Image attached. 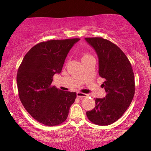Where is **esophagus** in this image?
Segmentation results:
<instances>
[{"instance_id":"esophagus-1","label":"esophagus","mask_w":151,"mask_h":151,"mask_svg":"<svg viewBox=\"0 0 151 151\" xmlns=\"http://www.w3.org/2000/svg\"><path fill=\"white\" fill-rule=\"evenodd\" d=\"M76 95H77V97H78V98H86V97H87V95L85 93H81V92H78Z\"/></svg>"}]
</instances>
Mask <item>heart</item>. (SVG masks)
<instances>
[{"label":"heart","mask_w":151,"mask_h":151,"mask_svg":"<svg viewBox=\"0 0 151 151\" xmlns=\"http://www.w3.org/2000/svg\"><path fill=\"white\" fill-rule=\"evenodd\" d=\"M91 58H93V56L91 55H90L89 53L87 52H84V53H82V54L81 60L83 61V60H85Z\"/></svg>","instance_id":"1"}]
</instances>
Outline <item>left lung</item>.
I'll list each match as a JSON object with an SVG mask.
<instances>
[{
	"instance_id": "8db88e82",
	"label": "left lung",
	"mask_w": 151,
	"mask_h": 151,
	"mask_svg": "<svg viewBox=\"0 0 151 151\" xmlns=\"http://www.w3.org/2000/svg\"><path fill=\"white\" fill-rule=\"evenodd\" d=\"M96 51L99 59V75L106 93L104 98H96V106L86 112L95 124L105 126L122 116L133 100L135 91L131 64L125 53L114 43L101 37L85 38Z\"/></svg>"
}]
</instances>
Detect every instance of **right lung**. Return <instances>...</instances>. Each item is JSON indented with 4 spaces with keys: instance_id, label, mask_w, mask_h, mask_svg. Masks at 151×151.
Returning <instances> with one entry per match:
<instances>
[{
    "instance_id": "right-lung-1",
    "label": "right lung",
    "mask_w": 151,
    "mask_h": 151,
    "mask_svg": "<svg viewBox=\"0 0 151 151\" xmlns=\"http://www.w3.org/2000/svg\"><path fill=\"white\" fill-rule=\"evenodd\" d=\"M80 38L50 40L32 47L18 69V96L31 116L49 127L64 122L76 98V92L51 86L53 77L60 73L70 49Z\"/></svg>"
}]
</instances>
